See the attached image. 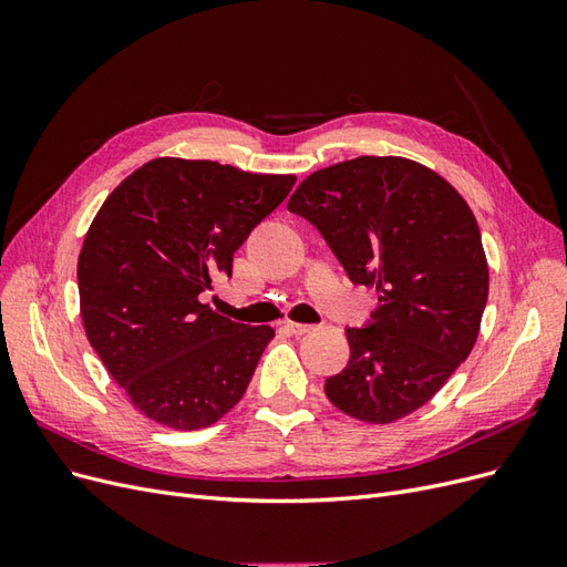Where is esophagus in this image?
Listing matches in <instances>:
<instances>
[{
  "instance_id": "34e87169",
  "label": "esophagus",
  "mask_w": 567,
  "mask_h": 567,
  "mask_svg": "<svg viewBox=\"0 0 567 567\" xmlns=\"http://www.w3.org/2000/svg\"><path fill=\"white\" fill-rule=\"evenodd\" d=\"M284 329L288 331V333H293V336H305V333H310L315 326H310V323H298V321H284Z\"/></svg>"
}]
</instances>
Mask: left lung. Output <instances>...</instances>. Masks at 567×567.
Masks as SVG:
<instances>
[{
  "label": "left lung",
  "instance_id": "1",
  "mask_svg": "<svg viewBox=\"0 0 567 567\" xmlns=\"http://www.w3.org/2000/svg\"><path fill=\"white\" fill-rule=\"evenodd\" d=\"M288 210L321 231L352 284L379 293L367 329L346 331L350 362L326 379V398L364 423L409 416L480 333L489 269L468 203L416 161L359 156L302 179Z\"/></svg>",
  "mask_w": 567,
  "mask_h": 567
}]
</instances>
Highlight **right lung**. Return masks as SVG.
I'll list each match as a JSON object with an SVG mask.
<instances>
[{
	"label": "right lung",
	"instance_id": "add662e5",
	"mask_svg": "<svg viewBox=\"0 0 567 567\" xmlns=\"http://www.w3.org/2000/svg\"><path fill=\"white\" fill-rule=\"evenodd\" d=\"M293 184L165 156L99 208L78 260L82 326L146 419L198 431L244 398L274 329L221 317L200 293L231 277L234 252Z\"/></svg>",
	"mask_w": 567,
	"mask_h": 567
}]
</instances>
